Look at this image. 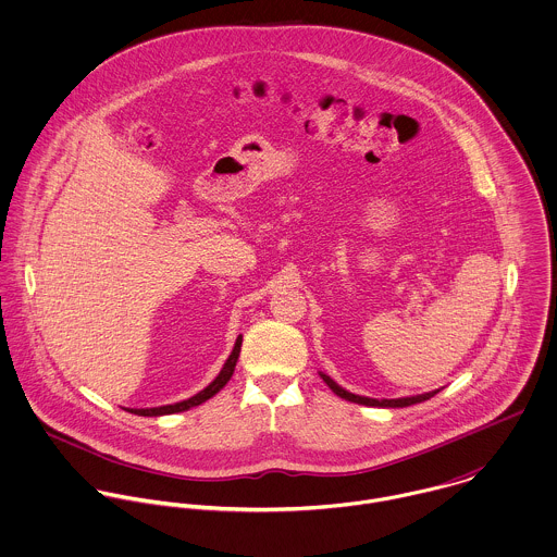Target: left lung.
I'll use <instances>...</instances> for the list:
<instances>
[{"label":"left lung","instance_id":"left-lung-1","mask_svg":"<svg viewBox=\"0 0 557 557\" xmlns=\"http://www.w3.org/2000/svg\"><path fill=\"white\" fill-rule=\"evenodd\" d=\"M321 380L330 386V391L336 395V397L345 398V400H351V403H360V405H369V407H407V405H413V403H422L426 398L435 397L440 391H433V393H424V395H416V397H403V398H369L358 397V395H351L347 391H343L334 380H330L327 375L321 373Z\"/></svg>","mask_w":557,"mask_h":557}]
</instances>
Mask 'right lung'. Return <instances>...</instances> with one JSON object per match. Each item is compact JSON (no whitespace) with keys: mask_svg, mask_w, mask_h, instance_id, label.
<instances>
[{"mask_svg":"<svg viewBox=\"0 0 557 557\" xmlns=\"http://www.w3.org/2000/svg\"><path fill=\"white\" fill-rule=\"evenodd\" d=\"M239 347H242V336H238V341H236V345H234V351H232V356L227 358V362H225V367L221 369V373H219V377L208 386V388H203L201 393H197L195 397L186 398V400H180V403H173V405H162V407H148V409H128L131 413H137V416H164V413H177V411H186V409H190V407H195V405H201V403H206L208 398L214 397L219 391H223V386L232 380V375H234V369H236V362H238L239 356Z\"/></svg>","mask_w":557,"mask_h":557,"instance_id":"add662e5","label":"right lung"}]
</instances>
